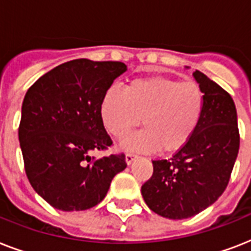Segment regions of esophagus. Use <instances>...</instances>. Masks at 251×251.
Here are the masks:
<instances>
[{
	"label": "esophagus",
	"instance_id": "34e87169",
	"mask_svg": "<svg viewBox=\"0 0 251 251\" xmlns=\"http://www.w3.org/2000/svg\"><path fill=\"white\" fill-rule=\"evenodd\" d=\"M135 159H137V156H135V155H133V153H126L125 161H126V164H127V165L131 164V163H133Z\"/></svg>",
	"mask_w": 251,
	"mask_h": 251
}]
</instances>
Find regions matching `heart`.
Instances as JSON below:
<instances>
[{
    "label": "heart",
    "mask_w": 251,
    "mask_h": 251,
    "mask_svg": "<svg viewBox=\"0 0 251 251\" xmlns=\"http://www.w3.org/2000/svg\"><path fill=\"white\" fill-rule=\"evenodd\" d=\"M198 83L153 75L133 79L125 91L109 87L100 101L102 125L122 138L141 124L145 130L120 143L126 151L175 153L190 142L204 113Z\"/></svg>",
    "instance_id": "1"
}]
</instances>
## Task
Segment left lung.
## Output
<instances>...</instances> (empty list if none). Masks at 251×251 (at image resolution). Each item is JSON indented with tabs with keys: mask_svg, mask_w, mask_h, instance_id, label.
Here are the masks:
<instances>
[{
	"mask_svg": "<svg viewBox=\"0 0 251 251\" xmlns=\"http://www.w3.org/2000/svg\"><path fill=\"white\" fill-rule=\"evenodd\" d=\"M193 76L206 98L198 129L171 159L152 161V177L141 190L150 210L173 220L191 218L218 201L240 149L233 99L199 70Z\"/></svg>",
	"mask_w": 251,
	"mask_h": 251,
	"instance_id": "left-lung-1",
	"label": "left lung"
}]
</instances>
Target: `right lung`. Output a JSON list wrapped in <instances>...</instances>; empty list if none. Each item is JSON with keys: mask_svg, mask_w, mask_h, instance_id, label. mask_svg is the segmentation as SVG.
I'll return each instance as SVG.
<instances>
[{"mask_svg": "<svg viewBox=\"0 0 251 251\" xmlns=\"http://www.w3.org/2000/svg\"><path fill=\"white\" fill-rule=\"evenodd\" d=\"M127 70L116 61L73 60L29 87L18 130L25 175L33 190L61 211H83L101 202L125 155L96 159L112 145L100 118V101Z\"/></svg>", "mask_w": 251, "mask_h": 251, "instance_id": "right-lung-1", "label": "right lung"}]
</instances>
